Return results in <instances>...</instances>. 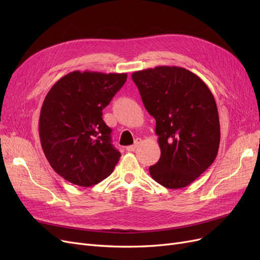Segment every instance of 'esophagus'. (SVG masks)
Segmentation results:
<instances>
[{
  "mask_svg": "<svg viewBox=\"0 0 260 260\" xmlns=\"http://www.w3.org/2000/svg\"><path fill=\"white\" fill-rule=\"evenodd\" d=\"M141 143V139H137V141H136V143L133 144V145H130V146H127V151L128 152H133V151H136L137 149V147L139 146V144Z\"/></svg>",
  "mask_w": 260,
  "mask_h": 260,
  "instance_id": "obj_1",
  "label": "esophagus"
}]
</instances>
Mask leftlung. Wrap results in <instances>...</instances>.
Returning <instances> with one entry per match:
<instances>
[{
	"label": "left lung",
	"instance_id": "8db88e82",
	"mask_svg": "<svg viewBox=\"0 0 260 260\" xmlns=\"http://www.w3.org/2000/svg\"><path fill=\"white\" fill-rule=\"evenodd\" d=\"M131 77L156 120L161 153L149 174L167 188L188 185L218 153L220 123L214 95L201 78L182 67L158 66Z\"/></svg>",
	"mask_w": 260,
	"mask_h": 260
}]
</instances>
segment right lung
<instances>
[{
    "label": "right lung",
    "mask_w": 260,
    "mask_h": 260,
    "mask_svg": "<svg viewBox=\"0 0 260 260\" xmlns=\"http://www.w3.org/2000/svg\"><path fill=\"white\" fill-rule=\"evenodd\" d=\"M127 74L73 72L55 83L41 108L39 135L56 174L79 186L100 183L112 174L120 152L112 144L105 108Z\"/></svg>",
    "instance_id": "add662e5"
}]
</instances>
